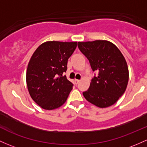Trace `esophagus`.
<instances>
[{"label": "esophagus", "mask_w": 147, "mask_h": 147, "mask_svg": "<svg viewBox=\"0 0 147 147\" xmlns=\"http://www.w3.org/2000/svg\"><path fill=\"white\" fill-rule=\"evenodd\" d=\"M74 82H75V83H76V84H78V83H79V82H80V80H78V79H75V80H74Z\"/></svg>", "instance_id": "obj_1"}]
</instances>
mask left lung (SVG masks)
<instances>
[{"label": "left lung", "instance_id": "8db88e82", "mask_svg": "<svg viewBox=\"0 0 147 147\" xmlns=\"http://www.w3.org/2000/svg\"><path fill=\"white\" fill-rule=\"evenodd\" d=\"M78 47L89 60L93 71H98L88 90L83 92L84 97L99 108L114 105L128 83V67L123 55L108 40L78 42Z\"/></svg>", "mask_w": 147, "mask_h": 147}]
</instances>
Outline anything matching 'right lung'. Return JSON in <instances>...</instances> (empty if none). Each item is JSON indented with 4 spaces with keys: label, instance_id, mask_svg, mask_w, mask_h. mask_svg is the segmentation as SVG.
Instances as JSON below:
<instances>
[{
    "label": "right lung",
    "instance_id": "obj_1",
    "mask_svg": "<svg viewBox=\"0 0 147 147\" xmlns=\"http://www.w3.org/2000/svg\"><path fill=\"white\" fill-rule=\"evenodd\" d=\"M77 42L47 41L31 56L26 70V84L33 100L45 110L59 108L67 101L73 83L62 74Z\"/></svg>",
    "mask_w": 147,
    "mask_h": 147
}]
</instances>
